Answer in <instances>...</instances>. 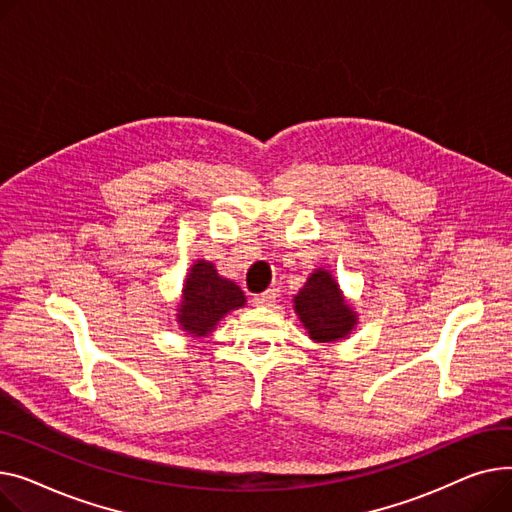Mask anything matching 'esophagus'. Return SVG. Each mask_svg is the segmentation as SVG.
I'll return each instance as SVG.
<instances>
[{"label":"esophagus","mask_w":512,"mask_h":512,"mask_svg":"<svg viewBox=\"0 0 512 512\" xmlns=\"http://www.w3.org/2000/svg\"><path fill=\"white\" fill-rule=\"evenodd\" d=\"M275 302H277L275 289H266V291L254 295V304H256V306H273Z\"/></svg>","instance_id":"34e87169"}]
</instances>
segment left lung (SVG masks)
<instances>
[{
	"label": "left lung",
	"mask_w": 512,
	"mask_h": 512,
	"mask_svg": "<svg viewBox=\"0 0 512 512\" xmlns=\"http://www.w3.org/2000/svg\"><path fill=\"white\" fill-rule=\"evenodd\" d=\"M299 320L308 328L310 339L318 343H333L349 335L355 326V312L345 304L343 293L326 270L306 281L293 299Z\"/></svg>",
	"instance_id": "left-lung-1"
}]
</instances>
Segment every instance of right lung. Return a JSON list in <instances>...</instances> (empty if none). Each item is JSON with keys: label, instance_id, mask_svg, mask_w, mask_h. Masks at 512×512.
Instances as JSON below:
<instances>
[{"label": "right lung", "instance_id": "add662e5", "mask_svg": "<svg viewBox=\"0 0 512 512\" xmlns=\"http://www.w3.org/2000/svg\"><path fill=\"white\" fill-rule=\"evenodd\" d=\"M246 304L244 291L235 283L217 275L215 266L198 260L184 285V299L179 308L177 322L188 335L204 337L213 333L215 324L231 310Z\"/></svg>", "mask_w": 512, "mask_h": 512}]
</instances>
